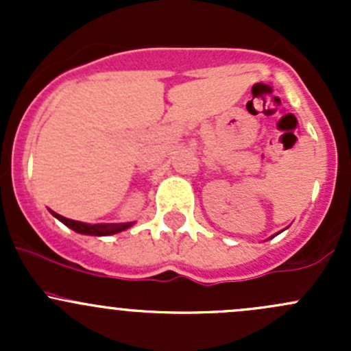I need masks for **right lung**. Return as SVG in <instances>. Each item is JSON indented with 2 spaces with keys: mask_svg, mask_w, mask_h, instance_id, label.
Segmentation results:
<instances>
[{
  "mask_svg": "<svg viewBox=\"0 0 351 351\" xmlns=\"http://www.w3.org/2000/svg\"><path fill=\"white\" fill-rule=\"evenodd\" d=\"M51 214L54 215L56 219L66 224L67 228H71L73 231L80 232V234H88V236H110L117 234V232H122L125 229H129L132 226V222H127V224H84V222L73 221V219L62 217V215L56 214V212L51 210Z\"/></svg>",
  "mask_w": 351,
  "mask_h": 351,
  "instance_id": "add662e5",
  "label": "right lung"
}]
</instances>
